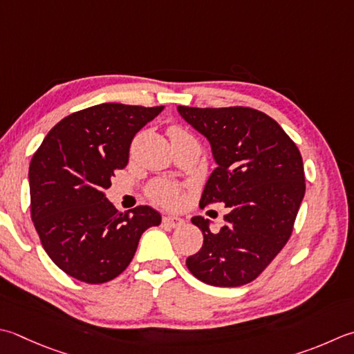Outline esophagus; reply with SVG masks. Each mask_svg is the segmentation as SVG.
<instances>
[{"mask_svg": "<svg viewBox=\"0 0 354 354\" xmlns=\"http://www.w3.org/2000/svg\"><path fill=\"white\" fill-rule=\"evenodd\" d=\"M162 225L167 228H179L181 225H184V219L178 216H164Z\"/></svg>", "mask_w": 354, "mask_h": 354, "instance_id": "obj_1", "label": "esophagus"}]
</instances>
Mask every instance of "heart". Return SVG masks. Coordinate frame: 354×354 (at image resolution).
Masks as SVG:
<instances>
[{"mask_svg":"<svg viewBox=\"0 0 354 354\" xmlns=\"http://www.w3.org/2000/svg\"><path fill=\"white\" fill-rule=\"evenodd\" d=\"M171 133H184L181 129H171L170 130V135ZM178 187L171 183L167 181H158L153 185L150 187L149 190V195L150 198L155 201L158 204H162V205H173L178 201Z\"/></svg>","mask_w":354,"mask_h":354,"instance_id":"heart-1","label":"heart"}]
</instances>
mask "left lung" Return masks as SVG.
I'll return each instance as SVG.
<instances>
[{"instance_id":"1","label":"left lung","mask_w":354,"mask_h":354,"mask_svg":"<svg viewBox=\"0 0 354 354\" xmlns=\"http://www.w3.org/2000/svg\"><path fill=\"white\" fill-rule=\"evenodd\" d=\"M178 113L210 142L216 169L201 196V209L224 204L225 225L193 216L203 232L201 250L185 261L209 286L239 287L258 278L287 244L306 193L302 156L278 122L248 107L198 109Z\"/></svg>"}]
</instances>
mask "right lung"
<instances>
[{
  "label": "right lung",
  "mask_w": 354,
  "mask_h": 354,
  "mask_svg": "<svg viewBox=\"0 0 354 354\" xmlns=\"http://www.w3.org/2000/svg\"><path fill=\"white\" fill-rule=\"evenodd\" d=\"M162 110L98 104L61 120L35 151L32 221L46 253L72 278L112 281L133 259L141 234L161 224L149 205L120 213L106 190L115 170L127 165L133 136Z\"/></svg>",
  "instance_id": "1"
}]
</instances>
